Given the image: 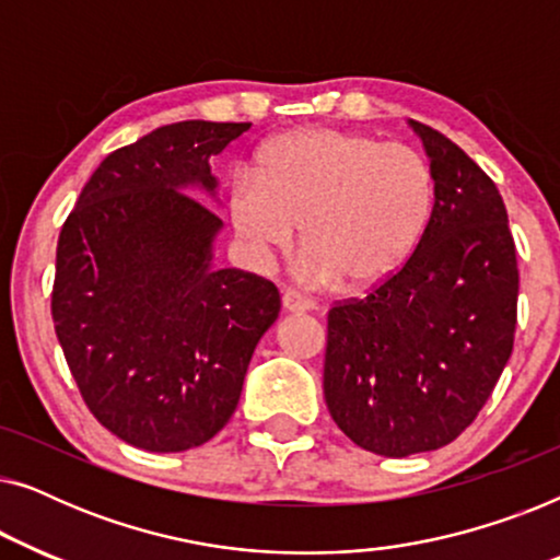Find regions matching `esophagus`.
I'll return each instance as SVG.
<instances>
[{"label":"esophagus","instance_id":"34e87169","mask_svg":"<svg viewBox=\"0 0 560 560\" xmlns=\"http://www.w3.org/2000/svg\"><path fill=\"white\" fill-rule=\"evenodd\" d=\"M282 308H285L288 313H308V311H313V301L298 295L295 290H285V293H282Z\"/></svg>","mask_w":560,"mask_h":560}]
</instances>
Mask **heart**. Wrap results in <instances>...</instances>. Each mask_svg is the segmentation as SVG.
<instances>
[{"label":"heart","mask_w":560,"mask_h":560,"mask_svg":"<svg viewBox=\"0 0 560 560\" xmlns=\"http://www.w3.org/2000/svg\"><path fill=\"white\" fill-rule=\"evenodd\" d=\"M435 178L408 144L374 135L311 127L270 140L257 175L236 173L229 217L259 262L295 242L301 226L305 278L366 290L393 278L431 224Z\"/></svg>","instance_id":"1"}]
</instances>
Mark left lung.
<instances>
[{"label":"left lung","mask_w":560,"mask_h":560,"mask_svg":"<svg viewBox=\"0 0 560 560\" xmlns=\"http://www.w3.org/2000/svg\"><path fill=\"white\" fill-rule=\"evenodd\" d=\"M431 158L435 206L412 257L328 311L324 395L357 446L402 458L474 423L512 354L517 255L494 180L410 119Z\"/></svg>","instance_id":"obj_1"}]
</instances>
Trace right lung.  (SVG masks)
<instances>
[{"instance_id": "obj_1", "label": "right lung", "mask_w": 560, "mask_h": 560, "mask_svg": "<svg viewBox=\"0 0 560 560\" xmlns=\"http://www.w3.org/2000/svg\"><path fill=\"white\" fill-rule=\"evenodd\" d=\"M249 121H175L102 160L58 236L52 324L83 402L129 446L175 454L234 416L280 313L259 275L213 267L211 158Z\"/></svg>"}]
</instances>
